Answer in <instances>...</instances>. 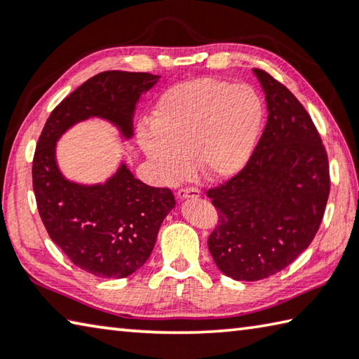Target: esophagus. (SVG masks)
<instances>
[{"label":"esophagus","mask_w":359,"mask_h":359,"mask_svg":"<svg viewBox=\"0 0 359 359\" xmlns=\"http://www.w3.org/2000/svg\"><path fill=\"white\" fill-rule=\"evenodd\" d=\"M199 196H201V191H199L198 188H193V187L180 188V190L177 191L179 199H196Z\"/></svg>","instance_id":"obj_1"}]
</instances>
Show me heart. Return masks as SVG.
<instances>
[{
  "mask_svg": "<svg viewBox=\"0 0 359 359\" xmlns=\"http://www.w3.org/2000/svg\"><path fill=\"white\" fill-rule=\"evenodd\" d=\"M263 123V102L244 83L196 79L161 96L150 126L136 131L142 154L166 184L187 172L188 160L209 180H226L247 165Z\"/></svg>",
  "mask_w": 359,
  "mask_h": 359,
  "instance_id": "heart-1",
  "label": "heart"
}]
</instances>
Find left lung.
Returning <instances> with one entry per match:
<instances>
[{
  "instance_id": "left-lung-1",
  "label": "left lung",
  "mask_w": 359,
  "mask_h": 359,
  "mask_svg": "<svg viewBox=\"0 0 359 359\" xmlns=\"http://www.w3.org/2000/svg\"><path fill=\"white\" fill-rule=\"evenodd\" d=\"M266 95L267 123L239 174L210 188L218 224L208 245L234 280L274 276L311 245L330 196V165L311 115L266 71L253 69Z\"/></svg>"
}]
</instances>
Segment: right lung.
Instances as JSON below:
<instances>
[{
    "label": "right lung",
    "mask_w": 359,
    "mask_h": 359,
    "mask_svg": "<svg viewBox=\"0 0 359 359\" xmlns=\"http://www.w3.org/2000/svg\"><path fill=\"white\" fill-rule=\"evenodd\" d=\"M158 81L149 72H100L53 109L36 145L33 190L41 220L66 257L96 277L123 278L144 266L175 208L174 194L145 185L123 161L104 184L72 182L58 168L57 142L90 118L109 121L128 141L136 104Z\"/></svg>",
    "instance_id": "obj_1"
}]
</instances>
